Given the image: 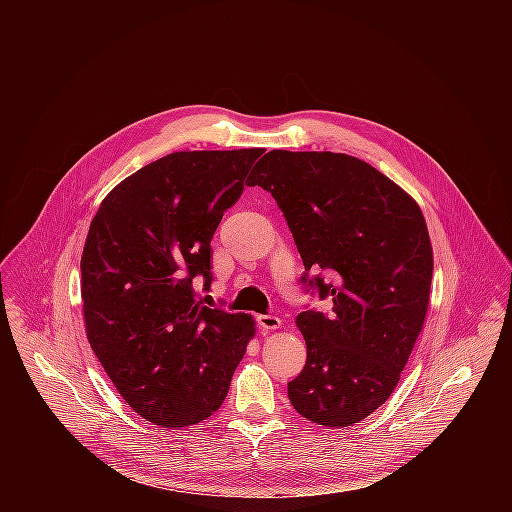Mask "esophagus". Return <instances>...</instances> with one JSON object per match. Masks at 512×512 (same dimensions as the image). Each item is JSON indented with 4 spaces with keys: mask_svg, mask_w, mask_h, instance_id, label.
Listing matches in <instances>:
<instances>
[{
    "mask_svg": "<svg viewBox=\"0 0 512 512\" xmlns=\"http://www.w3.org/2000/svg\"><path fill=\"white\" fill-rule=\"evenodd\" d=\"M257 324H259L261 330H275V328L281 326V318L273 316V314H259Z\"/></svg>",
    "mask_w": 512,
    "mask_h": 512,
    "instance_id": "34e87169",
    "label": "esophagus"
}]
</instances>
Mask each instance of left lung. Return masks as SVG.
I'll return each mask as SVG.
<instances>
[{
    "label": "left lung",
    "mask_w": 512,
    "mask_h": 512,
    "mask_svg": "<svg viewBox=\"0 0 512 512\" xmlns=\"http://www.w3.org/2000/svg\"><path fill=\"white\" fill-rule=\"evenodd\" d=\"M249 186L271 192L302 255V283L332 300L326 314H298L308 358L287 397L318 425L358 423L395 391L423 328L433 273L425 218L395 182L346 154L271 150Z\"/></svg>",
    "instance_id": "8db88e82"
}]
</instances>
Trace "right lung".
<instances>
[{
  "instance_id": "1",
  "label": "right lung",
  "mask_w": 512,
  "mask_h": 512,
  "mask_svg": "<svg viewBox=\"0 0 512 512\" xmlns=\"http://www.w3.org/2000/svg\"><path fill=\"white\" fill-rule=\"evenodd\" d=\"M263 154L176 152L101 202L83 249L87 338L127 405L156 425L200 423L223 405L255 334L247 314L196 300L210 241Z\"/></svg>"
}]
</instances>
